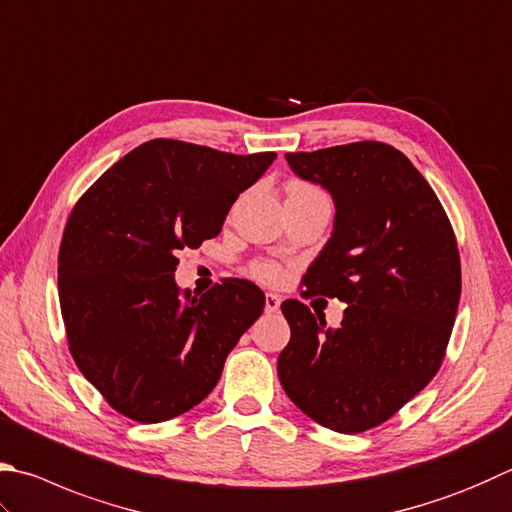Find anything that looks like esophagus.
Returning a JSON list of instances; mask_svg holds the SVG:
<instances>
[{"instance_id": "obj_1", "label": "esophagus", "mask_w": 512, "mask_h": 512, "mask_svg": "<svg viewBox=\"0 0 512 512\" xmlns=\"http://www.w3.org/2000/svg\"><path fill=\"white\" fill-rule=\"evenodd\" d=\"M278 307H281V298H278L276 294H267L265 296V312L267 314L278 312Z\"/></svg>"}]
</instances>
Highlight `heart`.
I'll use <instances>...</instances> for the list:
<instances>
[{"instance_id":"obj_1","label":"heart","mask_w":512,"mask_h":512,"mask_svg":"<svg viewBox=\"0 0 512 512\" xmlns=\"http://www.w3.org/2000/svg\"><path fill=\"white\" fill-rule=\"evenodd\" d=\"M305 191H316V189L305 185V182H289L287 185V196L305 194ZM249 272H252V276L258 278L260 283H267V285H276L285 278V269L281 263H276V260H254L252 267H249Z\"/></svg>"}]
</instances>
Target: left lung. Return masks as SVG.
I'll list each match as a JSON object with an SVG mask.
<instances>
[{"label": "left lung", "instance_id": "obj_1", "mask_svg": "<svg viewBox=\"0 0 512 512\" xmlns=\"http://www.w3.org/2000/svg\"><path fill=\"white\" fill-rule=\"evenodd\" d=\"M285 160L336 205L334 234L301 296L347 307L339 330H325L321 316L287 298L292 339L278 379L307 417L356 435L394 417L446 359L461 296L457 238L428 180L390 144L363 140Z\"/></svg>", "mask_w": 512, "mask_h": 512}]
</instances>
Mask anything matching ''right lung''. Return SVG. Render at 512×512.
Listing matches in <instances>:
<instances>
[{"label": "right lung", "mask_w": 512, "mask_h": 512, "mask_svg": "<svg viewBox=\"0 0 512 512\" xmlns=\"http://www.w3.org/2000/svg\"><path fill=\"white\" fill-rule=\"evenodd\" d=\"M276 153L252 156L149 140L104 171L66 220L57 287L73 361L109 406L138 423L191 410L223 374L265 294L223 278L182 301L178 252L214 238Z\"/></svg>", "instance_id": "1"}]
</instances>
